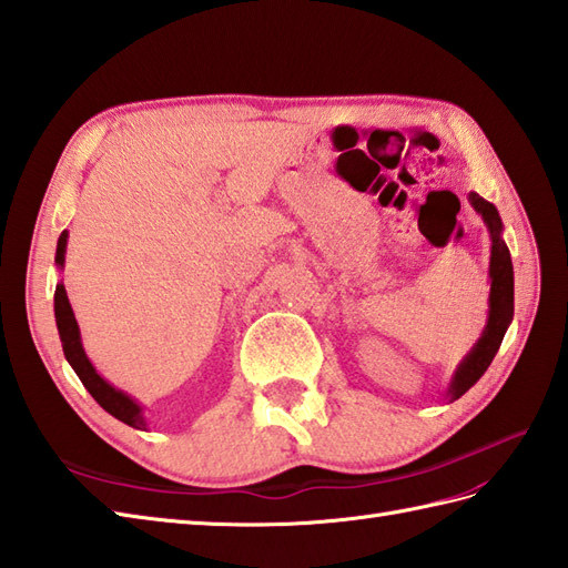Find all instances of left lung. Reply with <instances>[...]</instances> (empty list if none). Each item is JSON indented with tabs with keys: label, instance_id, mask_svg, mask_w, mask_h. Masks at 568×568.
I'll use <instances>...</instances> for the list:
<instances>
[{
	"label": "left lung",
	"instance_id": "8db88e82",
	"mask_svg": "<svg viewBox=\"0 0 568 568\" xmlns=\"http://www.w3.org/2000/svg\"><path fill=\"white\" fill-rule=\"evenodd\" d=\"M471 206L476 213H481L484 223L488 225L490 233V294H488V323L484 327V335L478 337V343L471 347L469 355L457 367L455 376H452V384L447 388V396L457 400L464 396L478 379H481L488 364L494 362L496 352L503 343V335H506L508 325L513 321V262H510V250L503 241V221L498 216V209L478 196L476 192L469 194Z\"/></svg>",
	"mask_w": 568,
	"mask_h": 568
}]
</instances>
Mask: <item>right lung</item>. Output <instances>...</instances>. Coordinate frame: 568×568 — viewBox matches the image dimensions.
I'll list each match as a JSON object with an SVG mask.
<instances>
[{"label":"right lung","mask_w":568,"mask_h":568,"mask_svg":"<svg viewBox=\"0 0 568 568\" xmlns=\"http://www.w3.org/2000/svg\"><path fill=\"white\" fill-rule=\"evenodd\" d=\"M65 247H68V231H62L58 237V250H55L58 267L65 264ZM55 323H58V333H60L62 352H65V359L70 362V367L74 369V374L80 376V382L84 384L87 390H90L99 406H102L106 413H111L113 418H119L121 423L138 427V430L148 427V423L143 418V408L138 406L131 396H125L123 390L113 388L106 379H102V376H99L97 369L92 367L90 357L84 355V347L80 339V325H78V321H74L72 306L68 301V292L62 284L55 286Z\"/></svg>","instance_id":"1"}]
</instances>
